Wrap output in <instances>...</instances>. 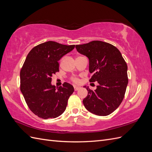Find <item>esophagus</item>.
Instances as JSON below:
<instances>
[{"label": "esophagus", "instance_id": "esophagus-1", "mask_svg": "<svg viewBox=\"0 0 152 152\" xmlns=\"http://www.w3.org/2000/svg\"><path fill=\"white\" fill-rule=\"evenodd\" d=\"M79 89H80V87H77V86H74V90L75 91H78Z\"/></svg>", "mask_w": 152, "mask_h": 152}]
</instances>
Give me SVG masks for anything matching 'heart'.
Segmentation results:
<instances>
[{
	"label": "heart",
	"instance_id": "b5f03b06",
	"mask_svg": "<svg viewBox=\"0 0 152 152\" xmlns=\"http://www.w3.org/2000/svg\"><path fill=\"white\" fill-rule=\"evenodd\" d=\"M70 79H71L72 82H74V83H75V84H79L80 82L79 79L77 77H71Z\"/></svg>",
	"mask_w": 152,
	"mask_h": 152
}]
</instances>
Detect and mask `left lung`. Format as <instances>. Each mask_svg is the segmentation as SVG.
Returning <instances> with one entry per match:
<instances>
[{
  "mask_svg": "<svg viewBox=\"0 0 152 152\" xmlns=\"http://www.w3.org/2000/svg\"><path fill=\"white\" fill-rule=\"evenodd\" d=\"M77 50L89 60L90 82H98L93 91L84 86L88 94L83 100L85 108L92 113L107 116L121 104L128 84L127 65L119 50L99 40L76 45Z\"/></svg>",
  "mask_w": 152,
  "mask_h": 152,
  "instance_id": "obj_1",
  "label": "left lung"
}]
</instances>
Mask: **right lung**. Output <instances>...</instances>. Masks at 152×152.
<instances>
[{
    "mask_svg": "<svg viewBox=\"0 0 152 152\" xmlns=\"http://www.w3.org/2000/svg\"><path fill=\"white\" fill-rule=\"evenodd\" d=\"M74 48L48 41L27 55L20 70V90L30 110L39 117L54 118L65 112L74 89L65 82L56 89L51 85V77L59 72L58 61Z\"/></svg>",
    "mask_w": 152,
    "mask_h": 152,
    "instance_id": "add662e5",
    "label": "right lung"
}]
</instances>
